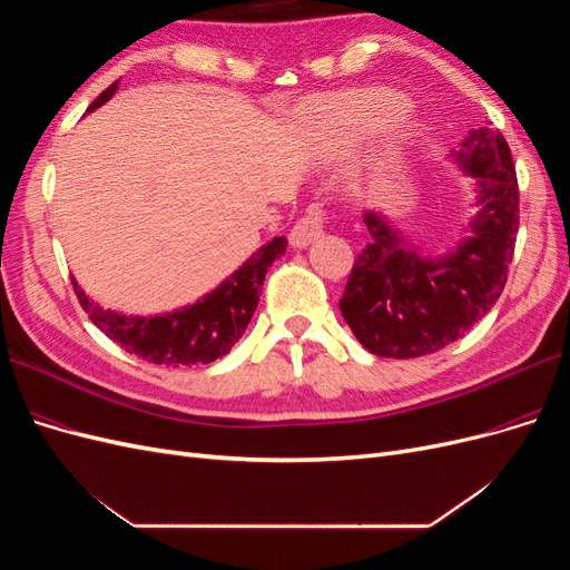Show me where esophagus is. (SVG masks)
<instances>
[{
    "instance_id": "1",
    "label": "esophagus",
    "mask_w": 570,
    "mask_h": 570,
    "mask_svg": "<svg viewBox=\"0 0 570 570\" xmlns=\"http://www.w3.org/2000/svg\"><path fill=\"white\" fill-rule=\"evenodd\" d=\"M323 226H325V216L318 209L308 212L304 218H299L295 223V228L289 230V245L297 249L312 245L314 239H318L323 235Z\"/></svg>"
}]
</instances>
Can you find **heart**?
Returning <instances> with one entry per match:
<instances>
[{
    "label": "heart",
    "instance_id": "b5f03b06",
    "mask_svg": "<svg viewBox=\"0 0 570 570\" xmlns=\"http://www.w3.org/2000/svg\"><path fill=\"white\" fill-rule=\"evenodd\" d=\"M404 114V101L392 92H358L314 107V124L323 142L350 149Z\"/></svg>",
    "mask_w": 570,
    "mask_h": 570
}]
</instances>
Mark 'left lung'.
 I'll return each mask as SVG.
<instances>
[{"mask_svg":"<svg viewBox=\"0 0 570 570\" xmlns=\"http://www.w3.org/2000/svg\"><path fill=\"white\" fill-rule=\"evenodd\" d=\"M452 154L478 183L471 233L452 254L421 256L383 216L364 214L371 239L352 266L340 312L371 354L413 358L446 347L490 312L507 285L519 235L511 149L504 135L480 128Z\"/></svg>","mask_w":570,"mask_h":570,"instance_id":"left-lung-1","label":"left lung"}]
</instances>
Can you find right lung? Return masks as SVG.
Returning a JSON list of instances; mask_svg holds the SVG:
<instances>
[{"label": "right lung", "instance_id": "obj_1", "mask_svg": "<svg viewBox=\"0 0 570 570\" xmlns=\"http://www.w3.org/2000/svg\"><path fill=\"white\" fill-rule=\"evenodd\" d=\"M116 90L118 80L92 101L88 111L109 101ZM285 249L287 239L273 237L266 247L247 258L243 268L235 271L226 283H220L212 295L166 316H120L95 304L76 281L73 289L90 321L126 352L161 366L212 364L218 356H226L233 344L247 331L266 273L275 258L285 254Z\"/></svg>", "mask_w": 570, "mask_h": 570}]
</instances>
